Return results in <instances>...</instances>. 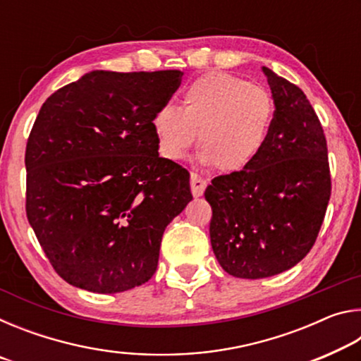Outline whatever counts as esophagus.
Returning <instances> with one entry per match:
<instances>
[{
    "label": "esophagus",
    "instance_id": "esophagus-1",
    "mask_svg": "<svg viewBox=\"0 0 361 361\" xmlns=\"http://www.w3.org/2000/svg\"><path fill=\"white\" fill-rule=\"evenodd\" d=\"M207 188V181L197 173H191V192L194 197H200Z\"/></svg>",
    "mask_w": 361,
    "mask_h": 361
}]
</instances>
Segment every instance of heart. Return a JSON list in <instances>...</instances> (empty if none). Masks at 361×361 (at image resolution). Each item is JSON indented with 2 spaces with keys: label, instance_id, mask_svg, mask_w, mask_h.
Listing matches in <instances>:
<instances>
[{
  "label": "heart",
  "instance_id": "heart-1",
  "mask_svg": "<svg viewBox=\"0 0 361 361\" xmlns=\"http://www.w3.org/2000/svg\"><path fill=\"white\" fill-rule=\"evenodd\" d=\"M272 97L228 73L213 71L188 85L180 109L164 105L151 119L159 154L178 162L199 133L200 166L239 173L253 166L271 135Z\"/></svg>",
  "mask_w": 361,
  "mask_h": 361
}]
</instances>
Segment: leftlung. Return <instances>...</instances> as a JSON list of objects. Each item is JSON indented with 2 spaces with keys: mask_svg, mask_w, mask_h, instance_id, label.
I'll use <instances>...</instances> for the list:
<instances>
[{
  "mask_svg": "<svg viewBox=\"0 0 361 361\" xmlns=\"http://www.w3.org/2000/svg\"><path fill=\"white\" fill-rule=\"evenodd\" d=\"M276 116L252 167L221 175L205 189L210 242L226 272L239 279L277 276L315 243L331 195L326 140L307 97L267 66Z\"/></svg>",
  "mask_w": 361,
  "mask_h": 361,
  "instance_id": "1",
  "label": "left lung"
}]
</instances>
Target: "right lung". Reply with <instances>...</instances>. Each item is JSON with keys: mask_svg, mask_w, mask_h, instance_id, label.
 Returning a JSON list of instances; mask_svg holds the SVG:
<instances>
[{"mask_svg": "<svg viewBox=\"0 0 361 361\" xmlns=\"http://www.w3.org/2000/svg\"><path fill=\"white\" fill-rule=\"evenodd\" d=\"M178 70H94L54 92L30 133L27 218L65 282L111 295L154 276L167 224L192 200L189 173L159 157L151 119Z\"/></svg>", "mask_w": 361, "mask_h": 361, "instance_id": "obj_1", "label": "right lung"}]
</instances>
